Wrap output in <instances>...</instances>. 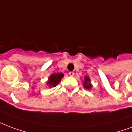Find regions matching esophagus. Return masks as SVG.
<instances>
[{
  "instance_id": "34e87169",
  "label": "esophagus",
  "mask_w": 132,
  "mask_h": 132,
  "mask_svg": "<svg viewBox=\"0 0 132 132\" xmlns=\"http://www.w3.org/2000/svg\"><path fill=\"white\" fill-rule=\"evenodd\" d=\"M69 76H73L74 75H75V73H74L73 71H70L69 73Z\"/></svg>"
}]
</instances>
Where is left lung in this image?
Segmentation results:
<instances>
[{"label":"left lung","instance_id":"8db88e82","mask_svg":"<svg viewBox=\"0 0 132 132\" xmlns=\"http://www.w3.org/2000/svg\"><path fill=\"white\" fill-rule=\"evenodd\" d=\"M84 88L87 89H90L91 87H92V85L91 84L90 79L88 76H85V80H84Z\"/></svg>","mask_w":132,"mask_h":132}]
</instances>
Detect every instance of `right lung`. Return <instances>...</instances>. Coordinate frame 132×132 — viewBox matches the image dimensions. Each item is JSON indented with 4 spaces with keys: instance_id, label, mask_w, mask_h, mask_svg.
<instances>
[{
    "instance_id": "add662e5",
    "label": "right lung",
    "mask_w": 132,
    "mask_h": 132,
    "mask_svg": "<svg viewBox=\"0 0 132 132\" xmlns=\"http://www.w3.org/2000/svg\"><path fill=\"white\" fill-rule=\"evenodd\" d=\"M63 77V73H53L49 77L48 81L47 82V85H48L50 87H56L58 85L61 78Z\"/></svg>"
}]
</instances>
